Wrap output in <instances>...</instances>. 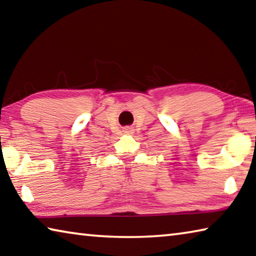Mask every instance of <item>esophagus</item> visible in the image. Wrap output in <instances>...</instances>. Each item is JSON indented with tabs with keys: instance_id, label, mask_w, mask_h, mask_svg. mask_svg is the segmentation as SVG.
<instances>
[{
	"instance_id": "1",
	"label": "esophagus",
	"mask_w": 256,
	"mask_h": 256,
	"mask_svg": "<svg viewBox=\"0 0 256 256\" xmlns=\"http://www.w3.org/2000/svg\"><path fill=\"white\" fill-rule=\"evenodd\" d=\"M124 133L125 134H133V128H128L124 130Z\"/></svg>"
}]
</instances>
